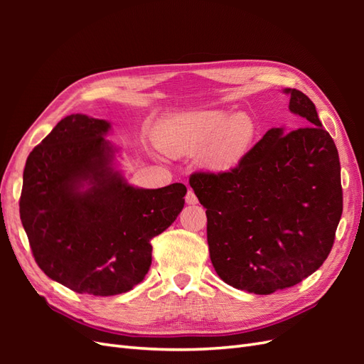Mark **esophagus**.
<instances>
[{
	"instance_id": "obj_1",
	"label": "esophagus",
	"mask_w": 364,
	"mask_h": 364,
	"mask_svg": "<svg viewBox=\"0 0 364 364\" xmlns=\"http://www.w3.org/2000/svg\"><path fill=\"white\" fill-rule=\"evenodd\" d=\"M185 202L188 203V205H196L197 202H199V200H197V197H196V194H194V191H193V190H188V191H186Z\"/></svg>"
}]
</instances>
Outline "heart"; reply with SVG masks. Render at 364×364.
Returning a JSON list of instances; mask_svg holds the SVG:
<instances>
[{"label":"heart","instance_id":"heart-1","mask_svg":"<svg viewBox=\"0 0 364 364\" xmlns=\"http://www.w3.org/2000/svg\"><path fill=\"white\" fill-rule=\"evenodd\" d=\"M255 138V123L243 112L230 115L225 109L176 112L158 130L159 146L173 156L193 155L208 171L235 168Z\"/></svg>","mask_w":364,"mask_h":364}]
</instances>
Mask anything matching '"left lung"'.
Listing matches in <instances>:
<instances>
[{
  "instance_id": "1",
  "label": "left lung",
  "mask_w": 364,
  "mask_h": 364,
  "mask_svg": "<svg viewBox=\"0 0 364 364\" xmlns=\"http://www.w3.org/2000/svg\"><path fill=\"white\" fill-rule=\"evenodd\" d=\"M299 127H273L238 167L194 173L190 185L206 208L209 257L238 290L270 294L310 277L331 252L343 211L340 161L314 103L285 87Z\"/></svg>"
}]
</instances>
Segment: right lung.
<instances>
[{
	"mask_svg": "<svg viewBox=\"0 0 364 364\" xmlns=\"http://www.w3.org/2000/svg\"><path fill=\"white\" fill-rule=\"evenodd\" d=\"M111 123L60 119L28 155L19 214L41 270L75 293L114 296L139 284L153 237L182 211L183 183L149 190L117 167Z\"/></svg>",
	"mask_w": 364,
	"mask_h": 364,
	"instance_id": "add662e5",
	"label": "right lung"
}]
</instances>
